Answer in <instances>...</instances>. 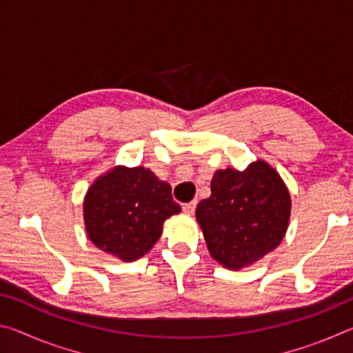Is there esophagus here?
<instances>
[{
    "mask_svg": "<svg viewBox=\"0 0 353 353\" xmlns=\"http://www.w3.org/2000/svg\"><path fill=\"white\" fill-rule=\"evenodd\" d=\"M196 205H198V202L196 201H191V202H188V204H183V212L185 213H188V214H193L194 213V210H196Z\"/></svg>",
    "mask_w": 353,
    "mask_h": 353,
    "instance_id": "obj_1",
    "label": "esophagus"
}]
</instances>
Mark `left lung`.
<instances>
[{
	"label": "left lung",
	"instance_id": "8db88e82",
	"mask_svg": "<svg viewBox=\"0 0 353 353\" xmlns=\"http://www.w3.org/2000/svg\"><path fill=\"white\" fill-rule=\"evenodd\" d=\"M210 198L196 207L208 252L227 270H243L272 252L288 229L291 196L265 160L246 170H218Z\"/></svg>",
	"mask_w": 353,
	"mask_h": 353
}]
</instances>
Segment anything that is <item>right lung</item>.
<instances>
[{"label": "right lung", "mask_w": 353, "mask_h": 353, "mask_svg": "<svg viewBox=\"0 0 353 353\" xmlns=\"http://www.w3.org/2000/svg\"><path fill=\"white\" fill-rule=\"evenodd\" d=\"M181 213L170 183L145 166L118 165L105 171L83 198V224L98 249L135 261L154 248L163 223Z\"/></svg>", "instance_id": "1"}]
</instances>
